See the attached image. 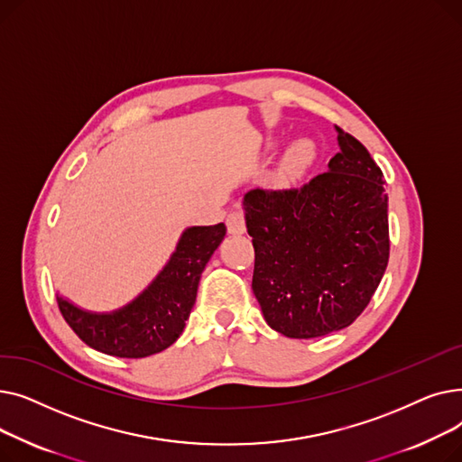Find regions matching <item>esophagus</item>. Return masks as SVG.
Returning <instances> with one entry per match:
<instances>
[{
    "label": "esophagus",
    "mask_w": 462,
    "mask_h": 462,
    "mask_svg": "<svg viewBox=\"0 0 462 462\" xmlns=\"http://www.w3.org/2000/svg\"><path fill=\"white\" fill-rule=\"evenodd\" d=\"M226 228L230 234H244L245 232V213L241 208H236L226 217Z\"/></svg>",
    "instance_id": "1"
}]
</instances>
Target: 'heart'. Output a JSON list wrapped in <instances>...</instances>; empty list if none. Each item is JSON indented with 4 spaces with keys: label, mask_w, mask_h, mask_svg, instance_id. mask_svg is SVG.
<instances>
[{
    "label": "heart",
    "mask_w": 462,
    "mask_h": 462,
    "mask_svg": "<svg viewBox=\"0 0 462 462\" xmlns=\"http://www.w3.org/2000/svg\"><path fill=\"white\" fill-rule=\"evenodd\" d=\"M314 159V145L309 140L296 142L292 148L288 150L284 162H282V174L286 178H296L310 164Z\"/></svg>",
    "instance_id": "1"
}]
</instances>
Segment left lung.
Wrapping results in <instances>:
<instances>
[{"mask_svg": "<svg viewBox=\"0 0 462 462\" xmlns=\"http://www.w3.org/2000/svg\"><path fill=\"white\" fill-rule=\"evenodd\" d=\"M335 131L341 152L328 172L301 187H256L244 200L254 247L253 292L268 326L290 338L348 328L390 260L382 170L357 138Z\"/></svg>", "mask_w": 462, "mask_h": 462, "instance_id": "8db88e82", "label": "left lung"}]
</instances>
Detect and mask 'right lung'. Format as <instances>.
Masks as SVG:
<instances>
[{
    "mask_svg": "<svg viewBox=\"0 0 462 462\" xmlns=\"http://www.w3.org/2000/svg\"><path fill=\"white\" fill-rule=\"evenodd\" d=\"M225 234V223L187 228L157 279L119 310L95 314L58 298L65 322L88 346L108 356L138 359L162 352L181 335L200 275Z\"/></svg>",
    "mask_w": 462,
    "mask_h": 462,
    "instance_id": "right-lung-1",
    "label": "right lung"
}]
</instances>
